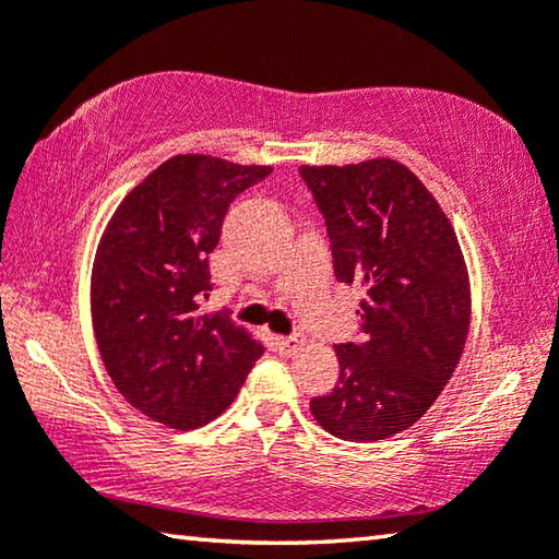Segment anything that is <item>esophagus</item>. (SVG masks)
<instances>
[{
  "mask_svg": "<svg viewBox=\"0 0 559 559\" xmlns=\"http://www.w3.org/2000/svg\"><path fill=\"white\" fill-rule=\"evenodd\" d=\"M273 343H276V347H278V353L281 355H296L298 349L302 347V343H306V337L302 335H290V337H276L273 340Z\"/></svg>",
  "mask_w": 559,
  "mask_h": 559,
  "instance_id": "obj_1",
  "label": "esophagus"
}]
</instances>
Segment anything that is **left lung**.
<instances>
[{
	"label": "left lung",
	"instance_id": "obj_1",
	"mask_svg": "<svg viewBox=\"0 0 559 559\" xmlns=\"http://www.w3.org/2000/svg\"><path fill=\"white\" fill-rule=\"evenodd\" d=\"M300 175L325 214L337 281L365 293L362 343L335 347L337 384L310 400V414L337 439H390L429 412L463 355L466 259L437 197L396 159Z\"/></svg>",
	"mask_w": 559,
	"mask_h": 559
}]
</instances>
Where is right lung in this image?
<instances>
[{
  "instance_id": "add662e5",
  "label": "right lung",
  "mask_w": 559,
  "mask_h": 559,
  "mask_svg": "<svg viewBox=\"0 0 559 559\" xmlns=\"http://www.w3.org/2000/svg\"><path fill=\"white\" fill-rule=\"evenodd\" d=\"M273 173L214 155H175L122 197L91 271L98 353L130 406L169 429H200L239 394L261 340L200 296L236 194Z\"/></svg>"
}]
</instances>
